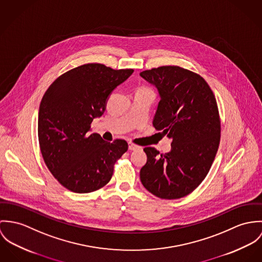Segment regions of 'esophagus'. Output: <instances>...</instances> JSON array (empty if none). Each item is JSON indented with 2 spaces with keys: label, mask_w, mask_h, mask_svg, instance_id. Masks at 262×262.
Instances as JSON below:
<instances>
[{
  "label": "esophagus",
  "mask_w": 262,
  "mask_h": 262,
  "mask_svg": "<svg viewBox=\"0 0 262 262\" xmlns=\"http://www.w3.org/2000/svg\"><path fill=\"white\" fill-rule=\"evenodd\" d=\"M142 147L139 145H135L133 143H128V149L129 150H136V149H141Z\"/></svg>",
  "instance_id": "34e87169"
}]
</instances>
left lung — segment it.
<instances>
[{
    "label": "left lung",
    "instance_id": "left-lung-1",
    "mask_svg": "<svg viewBox=\"0 0 262 262\" xmlns=\"http://www.w3.org/2000/svg\"><path fill=\"white\" fill-rule=\"evenodd\" d=\"M140 75L161 98L152 124L172 140L166 154L144 148L147 160L140 172L142 184L162 199L185 197L202 183L218 150L221 126L216 98L204 78L179 66L152 68Z\"/></svg>",
    "mask_w": 262,
    "mask_h": 262
}]
</instances>
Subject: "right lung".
I'll list each match as a JSON object with an SVG mask.
<instances>
[{
    "mask_svg": "<svg viewBox=\"0 0 262 262\" xmlns=\"http://www.w3.org/2000/svg\"><path fill=\"white\" fill-rule=\"evenodd\" d=\"M133 72L84 64L59 76L45 92L38 115L40 149L47 168L66 189L89 193L111 181L127 143L105 142L89 134L90 124L104 114L112 92Z\"/></svg>",
    "mask_w": 262,
    "mask_h": 262,
    "instance_id": "obj_1",
    "label": "right lung"
}]
</instances>
